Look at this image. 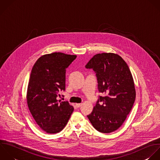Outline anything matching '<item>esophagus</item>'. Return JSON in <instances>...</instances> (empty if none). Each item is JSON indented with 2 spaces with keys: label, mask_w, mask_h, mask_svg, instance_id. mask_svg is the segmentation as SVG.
Instances as JSON below:
<instances>
[{
  "label": "esophagus",
  "mask_w": 160,
  "mask_h": 160,
  "mask_svg": "<svg viewBox=\"0 0 160 160\" xmlns=\"http://www.w3.org/2000/svg\"><path fill=\"white\" fill-rule=\"evenodd\" d=\"M82 105V103H77V104H76V107H77V108H80Z\"/></svg>",
  "instance_id": "obj_1"
}]
</instances>
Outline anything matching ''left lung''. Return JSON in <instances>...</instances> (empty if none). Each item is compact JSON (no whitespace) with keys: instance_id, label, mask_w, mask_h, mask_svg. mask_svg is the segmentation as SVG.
I'll list each match as a JSON object with an SVG mask.
<instances>
[{"instance_id":"obj_1","label":"left lung","mask_w":160,"mask_h":160,"mask_svg":"<svg viewBox=\"0 0 160 160\" xmlns=\"http://www.w3.org/2000/svg\"><path fill=\"white\" fill-rule=\"evenodd\" d=\"M85 68L95 72L98 91L105 94L104 97H99L87 117L97 131L103 133L113 132L123 123L135 100L132 73L125 60L113 53L94 55Z\"/></svg>"}]
</instances>
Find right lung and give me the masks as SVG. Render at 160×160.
<instances>
[{
    "label": "right lung",
    "mask_w": 160,
    "mask_h": 160,
    "mask_svg": "<svg viewBox=\"0 0 160 160\" xmlns=\"http://www.w3.org/2000/svg\"><path fill=\"white\" fill-rule=\"evenodd\" d=\"M77 55L55 52L40 57L32 67L27 92L29 110L40 128L57 133L66 126L73 112L68 102L57 100L65 90L66 68Z\"/></svg>",
    "instance_id": "obj_1"
}]
</instances>
